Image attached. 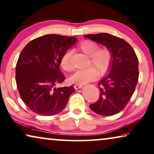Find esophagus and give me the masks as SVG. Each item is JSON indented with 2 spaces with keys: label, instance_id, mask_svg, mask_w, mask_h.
<instances>
[{
  "label": "esophagus",
  "instance_id": "obj_1",
  "mask_svg": "<svg viewBox=\"0 0 154 154\" xmlns=\"http://www.w3.org/2000/svg\"><path fill=\"white\" fill-rule=\"evenodd\" d=\"M83 86V85H80V84H75L74 87L75 89H79V88H81Z\"/></svg>",
  "mask_w": 154,
  "mask_h": 154
}]
</instances>
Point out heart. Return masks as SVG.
Returning <instances> with one entry per match:
<instances>
[{
  "label": "heart",
  "instance_id": "b5f03b06",
  "mask_svg": "<svg viewBox=\"0 0 154 154\" xmlns=\"http://www.w3.org/2000/svg\"><path fill=\"white\" fill-rule=\"evenodd\" d=\"M79 49L87 56L90 57L89 67L79 69L70 77L72 83L83 85L93 81L97 77V71L99 75H104L109 70L113 61V53L107 48H100L97 43L93 41H84L79 45ZM71 52L67 50L61 58L60 63L63 70L70 71L72 69L70 63Z\"/></svg>",
  "mask_w": 154,
  "mask_h": 154
}]
</instances>
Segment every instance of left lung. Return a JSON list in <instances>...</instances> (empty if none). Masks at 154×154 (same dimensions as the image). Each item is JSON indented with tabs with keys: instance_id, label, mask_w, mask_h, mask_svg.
Here are the masks:
<instances>
[{
	"instance_id": "1",
	"label": "left lung",
	"mask_w": 154,
	"mask_h": 154,
	"mask_svg": "<svg viewBox=\"0 0 154 154\" xmlns=\"http://www.w3.org/2000/svg\"><path fill=\"white\" fill-rule=\"evenodd\" d=\"M111 50L113 61L109 74L98 82L100 98L90 105L98 115L111 116L125 109L138 81V59L133 48L122 38L108 33L84 36Z\"/></svg>"
}]
</instances>
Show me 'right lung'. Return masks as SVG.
I'll return each instance as SVG.
<instances>
[{"label": "right lung", "mask_w": 154, "mask_h": 154, "mask_svg": "<svg viewBox=\"0 0 154 154\" xmlns=\"http://www.w3.org/2000/svg\"><path fill=\"white\" fill-rule=\"evenodd\" d=\"M77 40L46 34L34 38L22 50L16 66V82L23 102L34 113L51 116L66 107L74 87L55 86L65 80L59 69L61 57Z\"/></svg>", "instance_id": "1"}]
</instances>
